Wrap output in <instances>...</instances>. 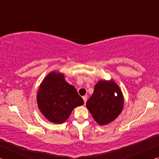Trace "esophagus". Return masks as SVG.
<instances>
[{"label":"esophagus","mask_w":159,"mask_h":159,"mask_svg":"<svg viewBox=\"0 0 159 159\" xmlns=\"http://www.w3.org/2000/svg\"><path fill=\"white\" fill-rule=\"evenodd\" d=\"M83 100H84V103L85 104L86 102H87V99H88V96H86V95L83 96Z\"/></svg>","instance_id":"34e87169"}]
</instances>
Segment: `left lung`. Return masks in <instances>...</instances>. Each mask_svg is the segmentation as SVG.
Listing matches in <instances>:
<instances>
[{
	"instance_id": "1",
	"label": "left lung",
	"mask_w": 159,
	"mask_h": 159,
	"mask_svg": "<svg viewBox=\"0 0 159 159\" xmlns=\"http://www.w3.org/2000/svg\"><path fill=\"white\" fill-rule=\"evenodd\" d=\"M86 106L97 123L101 125L108 124L122 111L123 94L114 80H99Z\"/></svg>"
}]
</instances>
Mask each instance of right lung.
<instances>
[{"label": "right lung", "instance_id": "1", "mask_svg": "<svg viewBox=\"0 0 159 159\" xmlns=\"http://www.w3.org/2000/svg\"><path fill=\"white\" fill-rule=\"evenodd\" d=\"M40 111L54 123H64L75 107L84 101L73 85L65 81L64 74L51 72L43 80L37 94Z\"/></svg>", "mask_w": 159, "mask_h": 159}]
</instances>
